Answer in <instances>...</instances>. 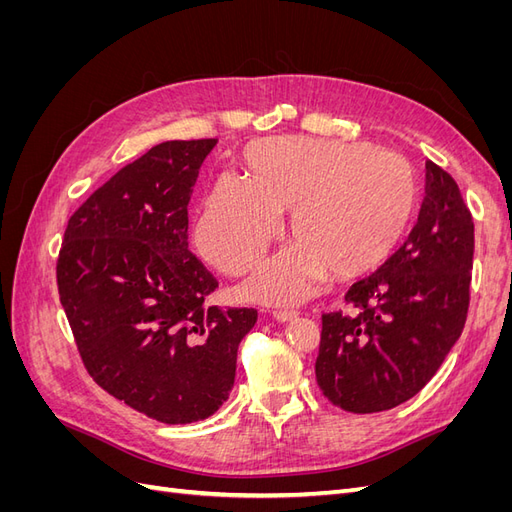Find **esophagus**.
<instances>
[{"mask_svg":"<svg viewBox=\"0 0 512 512\" xmlns=\"http://www.w3.org/2000/svg\"><path fill=\"white\" fill-rule=\"evenodd\" d=\"M277 322H290L292 318H297V312H292V309H275L271 314Z\"/></svg>","mask_w":512,"mask_h":512,"instance_id":"obj_1","label":"esophagus"}]
</instances>
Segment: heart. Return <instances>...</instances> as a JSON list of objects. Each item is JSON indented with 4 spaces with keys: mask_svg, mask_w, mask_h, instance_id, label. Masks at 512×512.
<instances>
[{
    "mask_svg": "<svg viewBox=\"0 0 512 512\" xmlns=\"http://www.w3.org/2000/svg\"><path fill=\"white\" fill-rule=\"evenodd\" d=\"M245 175L224 173L205 198L196 245L215 269L241 275L280 235L245 294L262 303L305 299L329 273L354 280L389 260L418 211V177L399 153L337 138L280 136L243 151Z\"/></svg>",
    "mask_w": 512,
    "mask_h": 512,
    "instance_id": "1",
    "label": "heart"
}]
</instances>
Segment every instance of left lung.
Returning a JSON list of instances; mask_svg holds the SVG:
<instances>
[{"label":"left lung","instance_id":"8db88e82","mask_svg":"<svg viewBox=\"0 0 512 512\" xmlns=\"http://www.w3.org/2000/svg\"><path fill=\"white\" fill-rule=\"evenodd\" d=\"M408 241L346 292L350 312L322 314L316 380L333 406L391 410L433 378L466 324L474 222L455 179L427 162Z\"/></svg>","mask_w":512,"mask_h":512}]
</instances>
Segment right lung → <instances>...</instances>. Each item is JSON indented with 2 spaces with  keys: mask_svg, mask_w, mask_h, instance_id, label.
I'll list each match as a JSON object with an SVG mask.
<instances>
[{
  "mask_svg": "<svg viewBox=\"0 0 512 512\" xmlns=\"http://www.w3.org/2000/svg\"><path fill=\"white\" fill-rule=\"evenodd\" d=\"M215 143L166 141L123 166L74 211L57 258L59 301L89 376L168 425L224 404L258 318L205 303L218 280L188 247V203Z\"/></svg>",
  "mask_w": 512,
  "mask_h": 512,
  "instance_id": "add662e5",
  "label": "right lung"
}]
</instances>
